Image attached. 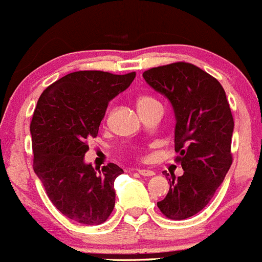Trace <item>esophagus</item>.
<instances>
[{
    "label": "esophagus",
    "mask_w": 262,
    "mask_h": 262,
    "mask_svg": "<svg viewBox=\"0 0 262 262\" xmlns=\"http://www.w3.org/2000/svg\"><path fill=\"white\" fill-rule=\"evenodd\" d=\"M139 173H140L141 176H146V178H149V176H153L156 172L151 170H145V168H143V170H139Z\"/></svg>",
    "instance_id": "34e87169"
}]
</instances>
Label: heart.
<instances>
[{
	"instance_id": "heart-1",
	"label": "heart",
	"mask_w": 262,
	"mask_h": 262,
	"mask_svg": "<svg viewBox=\"0 0 262 262\" xmlns=\"http://www.w3.org/2000/svg\"><path fill=\"white\" fill-rule=\"evenodd\" d=\"M136 105H138L139 112H143L154 105H161V104H159V101L157 100L156 98H153V96L141 95L139 96L138 100H136Z\"/></svg>"
}]
</instances>
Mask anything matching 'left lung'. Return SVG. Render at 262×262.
Wrapping results in <instances>:
<instances>
[{
    "label": "left lung",
    "mask_w": 262,
    "mask_h": 262,
    "mask_svg": "<svg viewBox=\"0 0 262 262\" xmlns=\"http://www.w3.org/2000/svg\"><path fill=\"white\" fill-rule=\"evenodd\" d=\"M143 77L172 104L175 161L184 170L168 178L170 190L157 206L167 219L184 220L210 203L233 163V114L220 82L194 64L176 61Z\"/></svg>",
    "instance_id": "obj_1"
}]
</instances>
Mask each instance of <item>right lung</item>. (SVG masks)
Returning <instances> with one entry per match:
<instances>
[{
    "instance_id": "add662e5",
    "label": "right lung",
    "mask_w": 262,
    "mask_h": 262,
    "mask_svg": "<svg viewBox=\"0 0 262 262\" xmlns=\"http://www.w3.org/2000/svg\"><path fill=\"white\" fill-rule=\"evenodd\" d=\"M135 76V72H73L39 96L31 121L33 170L52 204L76 223L100 225L113 211L114 180L123 170L108 163L96 171L83 157L87 140L98 136L109 101Z\"/></svg>"
}]
</instances>
